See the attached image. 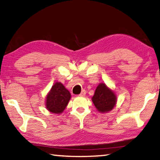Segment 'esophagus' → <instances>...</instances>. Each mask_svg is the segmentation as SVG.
Segmentation results:
<instances>
[{
  "mask_svg": "<svg viewBox=\"0 0 160 160\" xmlns=\"http://www.w3.org/2000/svg\"><path fill=\"white\" fill-rule=\"evenodd\" d=\"M85 94H86V91L85 90H82V92L80 93V94L79 96H85Z\"/></svg>",
  "mask_w": 160,
  "mask_h": 160,
  "instance_id": "1",
  "label": "esophagus"
}]
</instances>
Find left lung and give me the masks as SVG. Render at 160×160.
I'll return each instance as SVG.
<instances>
[{"label":"left lung","instance_id":"8db88e82","mask_svg":"<svg viewBox=\"0 0 160 160\" xmlns=\"http://www.w3.org/2000/svg\"><path fill=\"white\" fill-rule=\"evenodd\" d=\"M92 101L99 112L107 113L113 109L117 104V96L113 90L105 83H100L95 90Z\"/></svg>","mask_w":160,"mask_h":160}]
</instances>
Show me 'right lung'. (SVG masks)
Here are the masks:
<instances>
[{"label":"right lung","mask_w":160,"mask_h":160,"mask_svg":"<svg viewBox=\"0 0 160 160\" xmlns=\"http://www.w3.org/2000/svg\"><path fill=\"white\" fill-rule=\"evenodd\" d=\"M71 96L70 92L63 84L55 82L46 95V108L52 114H61L67 108Z\"/></svg>","instance_id":"obj_1"}]
</instances>
